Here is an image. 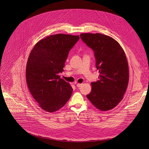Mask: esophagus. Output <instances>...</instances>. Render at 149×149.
I'll list each match as a JSON object with an SVG mask.
<instances>
[{"mask_svg": "<svg viewBox=\"0 0 149 149\" xmlns=\"http://www.w3.org/2000/svg\"><path fill=\"white\" fill-rule=\"evenodd\" d=\"M81 85H82V84H81V83H77V84H76V86H77V87H78V88H79V87H80Z\"/></svg>", "mask_w": 149, "mask_h": 149, "instance_id": "obj_1", "label": "esophagus"}]
</instances>
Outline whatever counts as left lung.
Instances as JSON below:
<instances>
[{"label": "left lung", "instance_id": "8db88e82", "mask_svg": "<svg viewBox=\"0 0 149 149\" xmlns=\"http://www.w3.org/2000/svg\"><path fill=\"white\" fill-rule=\"evenodd\" d=\"M81 40L94 52L99 80L91 83L86 97L96 108L107 111L123 98L129 83V66L126 54L118 42L108 36L82 33Z\"/></svg>", "mask_w": 149, "mask_h": 149}]
</instances>
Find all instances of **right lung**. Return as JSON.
<instances>
[{
    "instance_id": "right-lung-1",
    "label": "right lung",
    "mask_w": 149,
    "mask_h": 149,
    "mask_svg": "<svg viewBox=\"0 0 149 149\" xmlns=\"http://www.w3.org/2000/svg\"><path fill=\"white\" fill-rule=\"evenodd\" d=\"M79 38V36L51 35L38 41L29 54L26 83L31 95L46 112L59 110L72 95L71 86L58 74L64 70L69 52Z\"/></svg>"
}]
</instances>
